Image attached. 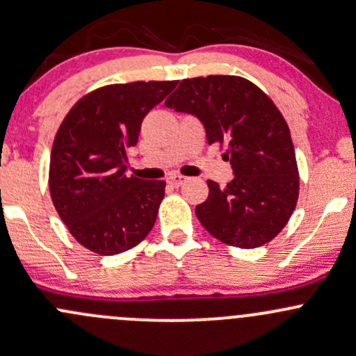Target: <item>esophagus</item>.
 Segmentation results:
<instances>
[{
	"label": "esophagus",
	"instance_id": "obj_1",
	"mask_svg": "<svg viewBox=\"0 0 356 356\" xmlns=\"http://www.w3.org/2000/svg\"><path fill=\"white\" fill-rule=\"evenodd\" d=\"M167 182L170 186H174V188H179V186L184 184L186 177H184V175H170V177L167 179Z\"/></svg>",
	"mask_w": 356,
	"mask_h": 356
}]
</instances>
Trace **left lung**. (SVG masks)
Masks as SVG:
<instances>
[{"instance_id": "1", "label": "left lung", "mask_w": 356, "mask_h": 356, "mask_svg": "<svg viewBox=\"0 0 356 356\" xmlns=\"http://www.w3.org/2000/svg\"><path fill=\"white\" fill-rule=\"evenodd\" d=\"M168 109L200 118L209 145L225 148L234 181H208L196 216L227 245L254 249L285 228L297 207L300 179L285 118L252 81L235 74L186 78L165 100Z\"/></svg>"}]
</instances>
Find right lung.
Returning a JSON list of instances; mask_svg holds the SVG:
<instances>
[{
	"label": "right lung",
	"instance_id": "add662e5",
	"mask_svg": "<svg viewBox=\"0 0 356 356\" xmlns=\"http://www.w3.org/2000/svg\"><path fill=\"white\" fill-rule=\"evenodd\" d=\"M170 81L104 85L63 119L51 149L49 191L74 241L100 256L133 249L155 225L165 181L126 174L145 115L175 88Z\"/></svg>",
	"mask_w": 356,
	"mask_h": 356
}]
</instances>
